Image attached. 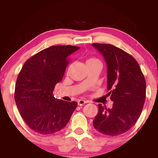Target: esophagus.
Wrapping results in <instances>:
<instances>
[{
	"label": "esophagus",
	"instance_id": "34e87169",
	"mask_svg": "<svg viewBox=\"0 0 158 158\" xmlns=\"http://www.w3.org/2000/svg\"><path fill=\"white\" fill-rule=\"evenodd\" d=\"M87 101H85V100H82V99H80L78 100V102H77V103H78V105L80 106H83V104H86L87 103Z\"/></svg>",
	"mask_w": 158,
	"mask_h": 158
}]
</instances>
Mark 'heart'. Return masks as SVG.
Wrapping results in <instances>:
<instances>
[{"mask_svg": "<svg viewBox=\"0 0 158 158\" xmlns=\"http://www.w3.org/2000/svg\"><path fill=\"white\" fill-rule=\"evenodd\" d=\"M98 61H99L97 59H96V58H89V59H87L86 64H92V63L98 62Z\"/></svg>", "mask_w": 158, "mask_h": 158, "instance_id": "heart-1", "label": "heart"}]
</instances>
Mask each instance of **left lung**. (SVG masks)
<instances>
[{
  "label": "left lung",
  "mask_w": 158,
  "mask_h": 158,
  "mask_svg": "<svg viewBox=\"0 0 158 158\" xmlns=\"http://www.w3.org/2000/svg\"><path fill=\"white\" fill-rule=\"evenodd\" d=\"M92 46L105 59L108 94L113 102L112 109L99 104L94 127L106 136H118L131 128L140 117L146 98V81L131 55L111 44Z\"/></svg>",
  "instance_id": "left-lung-1"
}]
</instances>
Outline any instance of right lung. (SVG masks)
<instances>
[{"instance_id":"1","label":"right lung","mask_w":158,"mask_h":158,"mask_svg":"<svg viewBox=\"0 0 158 158\" xmlns=\"http://www.w3.org/2000/svg\"><path fill=\"white\" fill-rule=\"evenodd\" d=\"M79 48L53 46L24 62L16 79L14 99L22 119L33 131L43 135L59 131L77 107L76 102L56 99L53 91L64 76L69 56Z\"/></svg>"}]
</instances>
